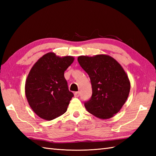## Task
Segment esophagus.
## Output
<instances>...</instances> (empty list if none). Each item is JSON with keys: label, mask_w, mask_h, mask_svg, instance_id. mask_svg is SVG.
I'll use <instances>...</instances> for the list:
<instances>
[{"label": "esophagus", "mask_w": 156, "mask_h": 156, "mask_svg": "<svg viewBox=\"0 0 156 156\" xmlns=\"http://www.w3.org/2000/svg\"><path fill=\"white\" fill-rule=\"evenodd\" d=\"M79 96H80V92H76L75 93H74V97H76V98H78Z\"/></svg>", "instance_id": "1"}]
</instances>
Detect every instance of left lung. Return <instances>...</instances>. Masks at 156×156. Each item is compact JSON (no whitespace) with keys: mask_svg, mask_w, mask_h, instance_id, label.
<instances>
[{"mask_svg":"<svg viewBox=\"0 0 156 156\" xmlns=\"http://www.w3.org/2000/svg\"><path fill=\"white\" fill-rule=\"evenodd\" d=\"M78 61L92 85V97L84 102L85 108L98 118L113 117L125 103L130 91V82L123 68L107 55H82Z\"/></svg>","mask_w":156,"mask_h":156,"instance_id":"left-lung-1","label":"left lung"}]
</instances>
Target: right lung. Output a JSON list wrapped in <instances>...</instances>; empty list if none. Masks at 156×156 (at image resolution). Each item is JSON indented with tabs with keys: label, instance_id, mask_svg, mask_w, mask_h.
<instances>
[{
	"label": "right lung",
	"instance_id": "obj_1",
	"mask_svg": "<svg viewBox=\"0 0 156 156\" xmlns=\"http://www.w3.org/2000/svg\"><path fill=\"white\" fill-rule=\"evenodd\" d=\"M74 58H60L49 52L33 66L25 82V95L29 105L39 117L51 121L67 111L74 94L69 91L64 78Z\"/></svg>",
	"mask_w": 156,
	"mask_h": 156
}]
</instances>
